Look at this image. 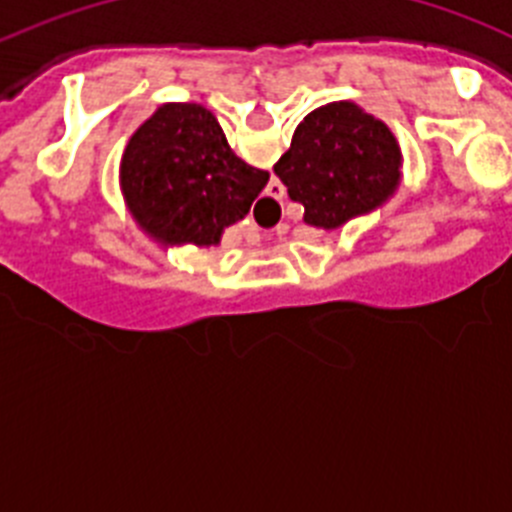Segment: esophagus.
I'll return each instance as SVG.
<instances>
[{
    "instance_id": "esophagus-1",
    "label": "esophagus",
    "mask_w": 512,
    "mask_h": 512,
    "mask_svg": "<svg viewBox=\"0 0 512 512\" xmlns=\"http://www.w3.org/2000/svg\"><path fill=\"white\" fill-rule=\"evenodd\" d=\"M266 192H269L271 200H282L284 192H287V189H284V184H282V182H271V184H269V189H266Z\"/></svg>"
}]
</instances>
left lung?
<instances>
[{
	"label": "left lung",
	"mask_w": 512,
	"mask_h": 512,
	"mask_svg": "<svg viewBox=\"0 0 512 512\" xmlns=\"http://www.w3.org/2000/svg\"><path fill=\"white\" fill-rule=\"evenodd\" d=\"M289 200L305 207V225L338 230L395 197L402 151L382 120L354 102H328L297 125L274 164Z\"/></svg>",
	"instance_id": "left-lung-1"
}]
</instances>
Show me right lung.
Segmentation results:
<instances>
[{
  "label": "right lung",
  "mask_w": 512,
  "mask_h": 512,
  "mask_svg": "<svg viewBox=\"0 0 512 512\" xmlns=\"http://www.w3.org/2000/svg\"><path fill=\"white\" fill-rule=\"evenodd\" d=\"M266 182L269 171L235 156L217 117L197 102L161 104L130 135L120 161L128 212L164 248L217 246Z\"/></svg>",
  "instance_id": "1"
}]
</instances>
